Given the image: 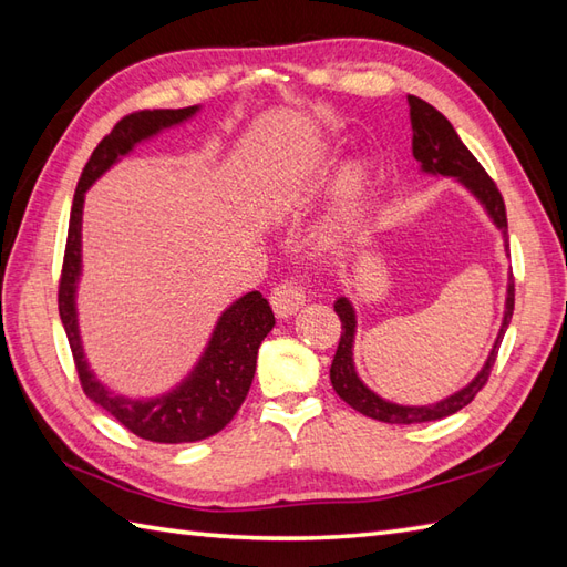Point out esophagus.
<instances>
[{
    "mask_svg": "<svg viewBox=\"0 0 567 567\" xmlns=\"http://www.w3.org/2000/svg\"><path fill=\"white\" fill-rule=\"evenodd\" d=\"M270 305L277 317H292L305 305V290L297 280H282L280 285L272 287L270 292Z\"/></svg>",
    "mask_w": 567,
    "mask_h": 567,
    "instance_id": "34e87169",
    "label": "esophagus"
}]
</instances>
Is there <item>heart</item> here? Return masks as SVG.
Here are the masks:
<instances>
[{"label":"heart","mask_w":567,"mask_h":567,"mask_svg":"<svg viewBox=\"0 0 567 567\" xmlns=\"http://www.w3.org/2000/svg\"><path fill=\"white\" fill-rule=\"evenodd\" d=\"M333 158L329 153H317L315 158H311L305 167L302 177H299V183L292 192L297 189H307L311 185H317L319 179L329 173ZM365 187H368V167L363 161H351L346 163L339 175H336V183H333V216H331V224L323 228V244H333L336 238H339L351 221L355 219V214L360 209V202H363L365 195Z\"/></svg>","instance_id":"heart-1"}]
</instances>
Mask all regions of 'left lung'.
<instances>
[{
  "mask_svg": "<svg viewBox=\"0 0 567 567\" xmlns=\"http://www.w3.org/2000/svg\"><path fill=\"white\" fill-rule=\"evenodd\" d=\"M409 118H412V153L421 167V173L426 175H443V177H455L470 195H473L487 216L492 219L504 238V246H507V212H504V199L499 195L497 185L492 183L485 167L475 161V155L465 148L461 136L455 134L453 124L445 118L436 106L429 102L409 94ZM336 315H339L343 323V333L339 348H336L333 363H331V384L336 394L341 396L346 404H351L355 412L365 414L370 419L384 421V424H424V421H436L445 419L455 412H461L463 406L475 400V394L485 388L487 378L492 372V365L497 360L499 343L504 339V331H507L512 315H514V280L509 275L507 282V299H504V319L499 333L495 339V346L485 360V365L480 368L477 375L470 380L463 390H457L449 396H443L441 402L424 404V406H406L396 404L390 400H382L378 392H372L368 384L358 378V370L353 363V343H355V309L348 297H339L333 302Z\"/></svg>",
  "mask_w": 567,
  "mask_h": 567,
  "instance_id": "left-lung-1",
  "label": "left lung"
}]
</instances>
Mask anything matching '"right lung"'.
<instances>
[{
    "instance_id": "obj_1",
    "label": "right lung",
    "mask_w": 567,
    "mask_h": 567,
    "mask_svg": "<svg viewBox=\"0 0 567 567\" xmlns=\"http://www.w3.org/2000/svg\"><path fill=\"white\" fill-rule=\"evenodd\" d=\"M197 112L199 106L128 114L112 128L110 136L100 141V146L84 165L75 197H72L63 275H60L58 290L60 321L65 327L84 394L131 433L153 443H195L219 433L244 404L252 375H256L258 348L275 327L272 309L260 292L238 297L234 305L221 311L207 348L199 355L197 365L187 372V378L177 382L171 392L151 396V400H134V396L116 394L104 388V382L94 375L84 358L78 323L84 192L138 143L158 136L165 128L189 122Z\"/></svg>"
}]
</instances>
